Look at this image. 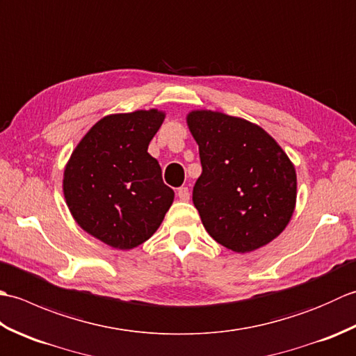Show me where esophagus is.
I'll use <instances>...</instances> for the list:
<instances>
[{
    "label": "esophagus",
    "instance_id": "esophagus-1",
    "mask_svg": "<svg viewBox=\"0 0 356 356\" xmlns=\"http://www.w3.org/2000/svg\"><path fill=\"white\" fill-rule=\"evenodd\" d=\"M177 197L182 202H188L190 200V190L186 186H180L177 190Z\"/></svg>",
    "mask_w": 356,
    "mask_h": 356
}]
</instances>
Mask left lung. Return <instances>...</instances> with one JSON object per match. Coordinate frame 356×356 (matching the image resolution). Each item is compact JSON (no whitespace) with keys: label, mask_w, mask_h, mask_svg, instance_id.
Segmentation results:
<instances>
[{"label":"left lung","mask_w":356,"mask_h":356,"mask_svg":"<svg viewBox=\"0 0 356 356\" xmlns=\"http://www.w3.org/2000/svg\"><path fill=\"white\" fill-rule=\"evenodd\" d=\"M186 125L199 145L202 174L193 202L207 232L240 254L270 243L297 203L289 156L260 125L222 111L191 110Z\"/></svg>","instance_id":"obj_1"}]
</instances>
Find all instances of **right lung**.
I'll return each mask as SVG.
<instances>
[{
    "label": "right lung",
    "mask_w": 356,
    "mask_h": 356,
    "mask_svg": "<svg viewBox=\"0 0 356 356\" xmlns=\"http://www.w3.org/2000/svg\"><path fill=\"white\" fill-rule=\"evenodd\" d=\"M166 113H113L90 128L65 163L63 193L82 229L120 251L157 231L174 202L148 145Z\"/></svg>",
    "instance_id": "1"
}]
</instances>
